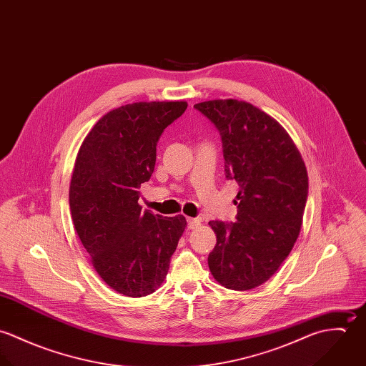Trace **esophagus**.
<instances>
[{
  "label": "esophagus",
  "mask_w": 366,
  "mask_h": 366,
  "mask_svg": "<svg viewBox=\"0 0 366 366\" xmlns=\"http://www.w3.org/2000/svg\"><path fill=\"white\" fill-rule=\"evenodd\" d=\"M200 225H202L200 219H197V218H187V228H189V229H196V228H199Z\"/></svg>",
  "instance_id": "1"
}]
</instances>
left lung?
Wrapping results in <instances>:
<instances>
[{
    "instance_id": "left-lung-1",
    "label": "left lung",
    "mask_w": 366,
    "mask_h": 366,
    "mask_svg": "<svg viewBox=\"0 0 366 366\" xmlns=\"http://www.w3.org/2000/svg\"><path fill=\"white\" fill-rule=\"evenodd\" d=\"M194 108L218 129L225 177L239 186L235 222H209L217 235L209 270L224 287L249 290L279 269L300 234L306 164L285 128L255 105L229 99Z\"/></svg>"
}]
</instances>
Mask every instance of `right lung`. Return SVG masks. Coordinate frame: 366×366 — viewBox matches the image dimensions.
Listing matches in <instances>:
<instances>
[{
    "label": "right lung",
    "mask_w": 366,
    "mask_h": 366,
    "mask_svg": "<svg viewBox=\"0 0 366 366\" xmlns=\"http://www.w3.org/2000/svg\"><path fill=\"white\" fill-rule=\"evenodd\" d=\"M186 108V102L115 108L93 127L76 159L69 190L76 232L100 277L128 297L162 285L186 228L183 215L162 217L138 204L157 141Z\"/></svg>",
    "instance_id": "right-lung-1"
}]
</instances>
